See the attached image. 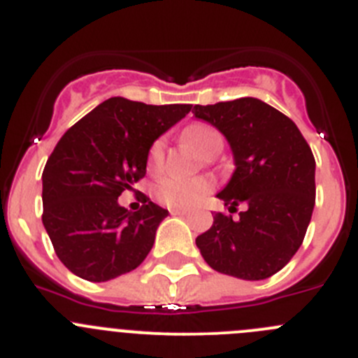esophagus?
Listing matches in <instances>:
<instances>
[{"instance_id":"1","label":"esophagus","mask_w":358,"mask_h":358,"mask_svg":"<svg viewBox=\"0 0 358 358\" xmlns=\"http://www.w3.org/2000/svg\"><path fill=\"white\" fill-rule=\"evenodd\" d=\"M169 213L171 215H187L189 213V210H182V208H171V210H169Z\"/></svg>"}]
</instances>
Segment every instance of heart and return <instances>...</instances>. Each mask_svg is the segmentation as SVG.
Wrapping results in <instances>:
<instances>
[{
	"instance_id": "1",
	"label": "heart",
	"mask_w": 358,
	"mask_h": 358,
	"mask_svg": "<svg viewBox=\"0 0 358 358\" xmlns=\"http://www.w3.org/2000/svg\"><path fill=\"white\" fill-rule=\"evenodd\" d=\"M183 138L189 141L192 147H196L204 157H215L220 154L224 147V138L220 131L215 129L210 124L197 122L187 127L183 131ZM164 138H157L148 148L147 162L152 171H159L164 162ZM213 189L211 180L204 176L196 178H180V176H166L155 185V197L161 204L168 208H192L199 203L210 190Z\"/></svg>"
}]
</instances>
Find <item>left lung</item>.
<instances>
[{"instance_id":"1","label":"left lung","mask_w":358,"mask_h":358,"mask_svg":"<svg viewBox=\"0 0 358 358\" xmlns=\"http://www.w3.org/2000/svg\"><path fill=\"white\" fill-rule=\"evenodd\" d=\"M231 145L236 169L218 199L246 210L238 220L215 213L196 238L208 266L241 280L278 273L303 245L315 206V157L296 124L255 98L192 110Z\"/></svg>"}]
</instances>
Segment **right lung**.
<instances>
[{
  "mask_svg": "<svg viewBox=\"0 0 358 358\" xmlns=\"http://www.w3.org/2000/svg\"><path fill=\"white\" fill-rule=\"evenodd\" d=\"M190 108L110 98L62 134L41 175V220L73 275L108 282L143 262L168 210L141 192L138 211L117 199L145 176L150 145Z\"/></svg>",
  "mask_w": 358,
  "mask_h": 358,
  "instance_id": "right-lung-1",
  "label": "right lung"
}]
</instances>
